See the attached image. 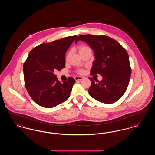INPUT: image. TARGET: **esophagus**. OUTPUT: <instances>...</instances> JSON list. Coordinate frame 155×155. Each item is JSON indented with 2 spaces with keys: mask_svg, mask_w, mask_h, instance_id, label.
Instances as JSON below:
<instances>
[{
  "mask_svg": "<svg viewBox=\"0 0 155 155\" xmlns=\"http://www.w3.org/2000/svg\"><path fill=\"white\" fill-rule=\"evenodd\" d=\"M74 79L76 81H81L83 79V78L81 77H75Z\"/></svg>",
  "mask_w": 155,
  "mask_h": 155,
  "instance_id": "esophagus-1",
  "label": "esophagus"
}]
</instances>
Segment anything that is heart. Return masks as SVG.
<instances>
[{"mask_svg":"<svg viewBox=\"0 0 155 155\" xmlns=\"http://www.w3.org/2000/svg\"><path fill=\"white\" fill-rule=\"evenodd\" d=\"M89 48L88 46H87L81 45V46H80L78 48V51L79 52V53L80 54V55H81L84 52H85L87 49H88ZM68 57H69V53H68L66 54V60H67L68 58ZM77 73H79V74H82V73H84V70H82V69L78 70L77 71Z\"/></svg>","mask_w":155,"mask_h":155,"instance_id":"heart-1","label":"heart"}]
</instances>
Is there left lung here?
Wrapping results in <instances>:
<instances>
[{
	"label": "left lung",
	"instance_id": "left-lung-1",
	"mask_svg": "<svg viewBox=\"0 0 155 155\" xmlns=\"http://www.w3.org/2000/svg\"><path fill=\"white\" fill-rule=\"evenodd\" d=\"M85 42L94 51L95 60L91 75L100 74L101 81L89 78V95L102 103L116 102L125 93L131 74L129 56L117 41L106 35H81L75 40Z\"/></svg>",
	"mask_w": 155,
	"mask_h": 155
}]
</instances>
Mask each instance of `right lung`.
Returning <instances> with one entry per match:
<instances>
[{
  "instance_id": "right-lung-1",
  "label": "right lung",
  "mask_w": 155,
  "mask_h": 155,
  "mask_svg": "<svg viewBox=\"0 0 155 155\" xmlns=\"http://www.w3.org/2000/svg\"><path fill=\"white\" fill-rule=\"evenodd\" d=\"M77 37L39 45L31 50L24 62L25 88L32 100L41 106L54 107L70 96L75 80L70 77L61 83L54 73L65 67V53Z\"/></svg>"
}]
</instances>
